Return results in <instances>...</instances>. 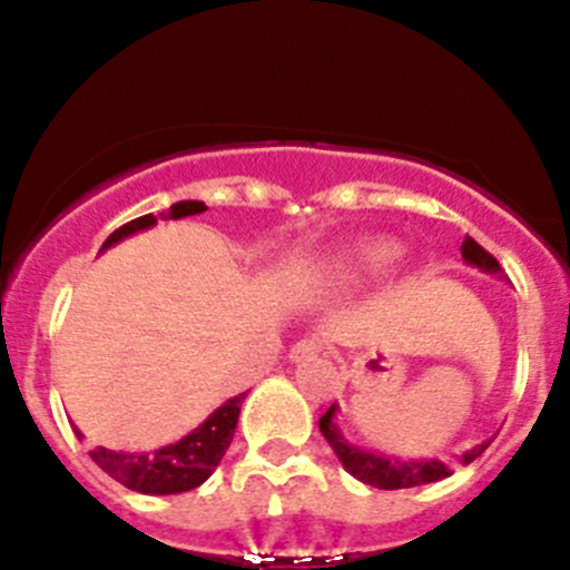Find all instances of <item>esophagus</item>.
I'll use <instances>...</instances> for the list:
<instances>
[{
  "label": "esophagus",
  "instance_id": "obj_1",
  "mask_svg": "<svg viewBox=\"0 0 570 570\" xmlns=\"http://www.w3.org/2000/svg\"><path fill=\"white\" fill-rule=\"evenodd\" d=\"M322 351H324L322 340H316V337H305V340H299V343H294V345H292L289 358H292V362H307V358L318 356V353H322Z\"/></svg>",
  "mask_w": 570,
  "mask_h": 570
}]
</instances>
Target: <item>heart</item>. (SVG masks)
Returning a JSON list of instances; mask_svg holds the SVG:
<instances>
[{"label":"heart","mask_w":570,"mask_h":570,"mask_svg":"<svg viewBox=\"0 0 570 570\" xmlns=\"http://www.w3.org/2000/svg\"><path fill=\"white\" fill-rule=\"evenodd\" d=\"M396 244H389V240H381V244H367L356 252L348 254V257L340 263L337 271L343 276H353V273H372V271H381L396 257Z\"/></svg>","instance_id":"b5f03b06"}]
</instances>
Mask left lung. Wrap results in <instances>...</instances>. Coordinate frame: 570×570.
Returning a JSON list of instances; mask_svg holds the SVG:
<instances>
[{
	"instance_id": "obj_1",
	"label": "left lung",
	"mask_w": 570,
	"mask_h": 570,
	"mask_svg": "<svg viewBox=\"0 0 570 570\" xmlns=\"http://www.w3.org/2000/svg\"><path fill=\"white\" fill-rule=\"evenodd\" d=\"M461 254L469 265L480 267L482 273H490V276H503L499 259H495L490 252H485V248L476 244L474 238H469V235L463 238ZM335 415H337V404H332V407L326 410L322 417H318V429H322L324 440L330 442V448L335 450V455L345 466V472L356 476V480H362L364 485L381 488V490H399V488L426 485V482L444 480V476L453 474V469H450L448 463H442L440 458H429V461H399V458H385V455L372 453V450L356 448V444H351L343 434H340ZM488 444H490V440L476 444V448H472V450H466V453L461 455L463 466L485 453Z\"/></svg>"
}]
</instances>
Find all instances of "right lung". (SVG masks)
Wrapping results in <instances>:
<instances>
[{"instance_id":"right-lung-1","label":"right lung","mask_w":570,"mask_h":570,"mask_svg":"<svg viewBox=\"0 0 570 570\" xmlns=\"http://www.w3.org/2000/svg\"><path fill=\"white\" fill-rule=\"evenodd\" d=\"M206 206L200 200H179L168 208V214L160 219H181L193 217V214H203ZM153 214H144L139 219H130L128 225L117 227V230L104 240V248L120 244L128 235L147 230L155 225ZM246 394H238L227 399L219 410H214L198 429L189 431L187 436H181L179 442L166 444V448L153 450V453H115V450L96 448L90 450V458L104 469L112 480L126 485L128 490L147 495H171V493H185L203 485V482L212 476L214 469L219 466L222 455L230 448L235 423H238L240 402ZM77 431V429H75ZM77 436H82L77 431Z\"/></svg>"}]
</instances>
